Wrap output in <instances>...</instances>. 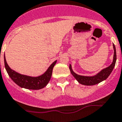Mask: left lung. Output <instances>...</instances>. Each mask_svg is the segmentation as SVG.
<instances>
[{"instance_id": "left-lung-1", "label": "left lung", "mask_w": 122, "mask_h": 122, "mask_svg": "<svg viewBox=\"0 0 122 122\" xmlns=\"http://www.w3.org/2000/svg\"><path fill=\"white\" fill-rule=\"evenodd\" d=\"M113 48L114 52L113 61H112V63L109 66L102 70L95 76H80V75L77 74L76 73H75L72 71L71 65H70L69 68H70L71 73L74 77L75 79L77 80L79 83H80L81 85H94L98 84L101 81L106 80L109 75L111 74V72L113 70L114 68L115 65H116L117 56H116V50L114 44H113Z\"/></svg>"}]
</instances>
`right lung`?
Wrapping results in <instances>:
<instances>
[{"mask_svg": "<svg viewBox=\"0 0 122 122\" xmlns=\"http://www.w3.org/2000/svg\"><path fill=\"white\" fill-rule=\"evenodd\" d=\"M4 62L6 72L14 83H16L21 88L37 90L43 88L47 85L51 77L52 70L56 63L57 60L54 61L50 66L44 74L38 77H31L21 74L11 69L6 63L5 56H4Z\"/></svg>", "mask_w": 122, "mask_h": 122, "instance_id": "obj_1", "label": "right lung"}]
</instances>
